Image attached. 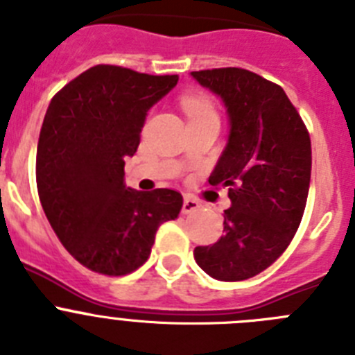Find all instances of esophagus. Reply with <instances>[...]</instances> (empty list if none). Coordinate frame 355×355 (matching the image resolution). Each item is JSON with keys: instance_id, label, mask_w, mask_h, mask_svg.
<instances>
[{"instance_id": "esophagus-1", "label": "esophagus", "mask_w": 355, "mask_h": 355, "mask_svg": "<svg viewBox=\"0 0 355 355\" xmlns=\"http://www.w3.org/2000/svg\"><path fill=\"white\" fill-rule=\"evenodd\" d=\"M199 208H200V205L197 202L196 199H192V197H184L183 208H181V211H183V215H190V213L197 211Z\"/></svg>"}]
</instances>
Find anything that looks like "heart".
<instances>
[{"instance_id": "b5f03b06", "label": "heart", "mask_w": 355, "mask_h": 355, "mask_svg": "<svg viewBox=\"0 0 355 355\" xmlns=\"http://www.w3.org/2000/svg\"><path fill=\"white\" fill-rule=\"evenodd\" d=\"M184 110L188 112V115H202V114H213V108L209 106V103L202 101V99H196V97H188L184 99Z\"/></svg>"}]
</instances>
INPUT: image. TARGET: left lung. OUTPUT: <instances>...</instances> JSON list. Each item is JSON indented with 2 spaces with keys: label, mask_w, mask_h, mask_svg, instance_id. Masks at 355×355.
<instances>
[{
  "label": "left lung",
  "mask_w": 355,
  "mask_h": 355,
  "mask_svg": "<svg viewBox=\"0 0 355 355\" xmlns=\"http://www.w3.org/2000/svg\"><path fill=\"white\" fill-rule=\"evenodd\" d=\"M192 78L220 97L229 139L209 175L227 187L231 208L224 234L196 247L193 258L218 281H245L290 245L306 208L311 140L299 112L279 85L238 67L196 71Z\"/></svg>",
  "instance_id": "1"
}]
</instances>
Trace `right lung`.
<instances>
[{"label": "right lung", "instance_id": "add662e5", "mask_svg": "<svg viewBox=\"0 0 355 355\" xmlns=\"http://www.w3.org/2000/svg\"><path fill=\"white\" fill-rule=\"evenodd\" d=\"M178 80L94 65L49 103L37 146L40 205L62 245L97 274L137 270L159 225L180 215V192L124 183V158L137 153L147 112Z\"/></svg>", "mask_w": 355, "mask_h": 355}]
</instances>
